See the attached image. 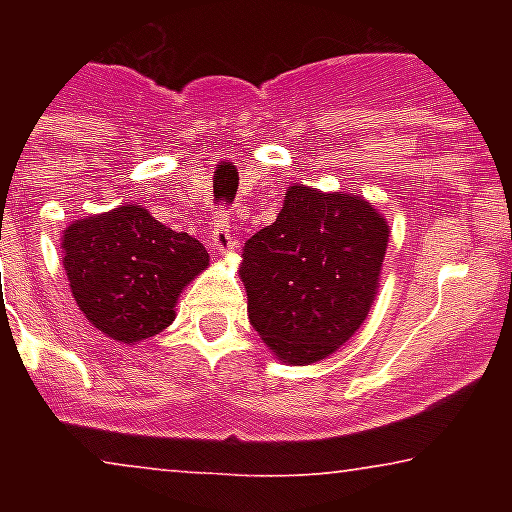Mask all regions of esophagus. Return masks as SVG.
Returning a JSON list of instances; mask_svg holds the SVG:
<instances>
[{
	"label": "esophagus",
	"instance_id": "obj_1",
	"mask_svg": "<svg viewBox=\"0 0 512 512\" xmlns=\"http://www.w3.org/2000/svg\"><path fill=\"white\" fill-rule=\"evenodd\" d=\"M207 244L212 252H220V255H225V252H233V247H236V233H233L228 215H217Z\"/></svg>",
	"mask_w": 512,
	"mask_h": 512
}]
</instances>
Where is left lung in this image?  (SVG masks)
Wrapping results in <instances>:
<instances>
[{
  "label": "left lung",
  "instance_id": "8db88e82",
  "mask_svg": "<svg viewBox=\"0 0 512 512\" xmlns=\"http://www.w3.org/2000/svg\"><path fill=\"white\" fill-rule=\"evenodd\" d=\"M388 223L353 193L289 185L276 223L244 244L252 327L284 364H316L356 335L377 297Z\"/></svg>",
  "mask_w": 512,
  "mask_h": 512
}]
</instances>
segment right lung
I'll return each instance as SVG.
<instances>
[{"label":"right lung","mask_w":512,"mask_h":512,"mask_svg":"<svg viewBox=\"0 0 512 512\" xmlns=\"http://www.w3.org/2000/svg\"><path fill=\"white\" fill-rule=\"evenodd\" d=\"M207 265L201 241L170 231L140 204L74 220L63 231V268L79 311L127 345L170 327L177 297Z\"/></svg>","instance_id":"1"}]
</instances>
